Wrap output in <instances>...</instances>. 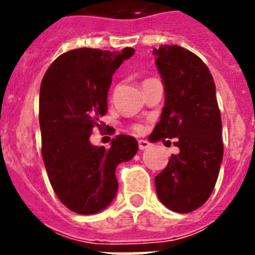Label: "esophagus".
<instances>
[{"label": "esophagus", "instance_id": "obj_1", "mask_svg": "<svg viewBox=\"0 0 255 255\" xmlns=\"http://www.w3.org/2000/svg\"><path fill=\"white\" fill-rule=\"evenodd\" d=\"M137 143H139V148L141 149V151H144V149H147V148L151 147V144L148 143L147 140H139Z\"/></svg>", "mask_w": 255, "mask_h": 255}]
</instances>
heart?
Masks as SVG:
<instances>
[{"instance_id":"b5f03b06","label":"heart","mask_w":255,"mask_h":255,"mask_svg":"<svg viewBox=\"0 0 255 255\" xmlns=\"http://www.w3.org/2000/svg\"><path fill=\"white\" fill-rule=\"evenodd\" d=\"M132 129L135 132H137V133H141V132H144V126L143 124H135V126L132 127Z\"/></svg>"}]
</instances>
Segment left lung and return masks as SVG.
Returning <instances> with one entry per match:
<instances>
[{"instance_id":"left-lung-1","label":"left lung","mask_w":255,"mask_h":255,"mask_svg":"<svg viewBox=\"0 0 255 255\" xmlns=\"http://www.w3.org/2000/svg\"><path fill=\"white\" fill-rule=\"evenodd\" d=\"M153 55L165 106L149 140L177 137L173 144L180 149L155 177L156 192L168 209L189 213L212 194L224 156L216 85L205 63L189 50L164 45Z\"/></svg>"}]
</instances>
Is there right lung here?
Listing matches in <instances>:
<instances>
[{
    "mask_svg": "<svg viewBox=\"0 0 255 255\" xmlns=\"http://www.w3.org/2000/svg\"><path fill=\"white\" fill-rule=\"evenodd\" d=\"M135 50L77 49L51 63L39 91L42 157L50 184L65 206L78 214L107 208L118 192L115 170L139 149L135 137L118 135L110 149L90 143L107 112L112 75Z\"/></svg>",
    "mask_w": 255,
    "mask_h": 255,
    "instance_id": "add662e5",
    "label": "right lung"
}]
</instances>
